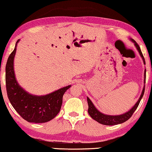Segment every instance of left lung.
Returning <instances> with one entry per match:
<instances>
[{"instance_id":"obj_1","label":"left lung","mask_w":152,"mask_h":152,"mask_svg":"<svg viewBox=\"0 0 152 152\" xmlns=\"http://www.w3.org/2000/svg\"><path fill=\"white\" fill-rule=\"evenodd\" d=\"M130 41L134 44V46L136 47L137 50H138L140 56H141L142 61H143L144 64L145 65V58H144L143 55H142V53L141 50H140L139 45L137 44L135 41L133 40L132 39H130ZM145 80H146V69L145 70V73H144V84H145ZM145 85H144L141 95H140V98L138 99L137 102H136V104H134V106L128 110V111L125 112L124 113L121 114V115H107V114L103 113L102 112L99 111V110L95 107V106L93 104V103L91 102V101L90 100V99H89V97H87V103H88V106H89V108H88V113H89V115H90L91 117L94 120V121H97L98 123H101V124H103L105 125H115L118 124H121V123H124V122L128 121L131 116H132L134 112L135 111L137 108L138 107L140 101H141L142 96H143L144 95V93H145Z\"/></svg>"}]
</instances>
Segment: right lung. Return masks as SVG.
<instances>
[{
  "label": "right lung",
  "instance_id": "right-lung-1",
  "mask_svg": "<svg viewBox=\"0 0 152 152\" xmlns=\"http://www.w3.org/2000/svg\"><path fill=\"white\" fill-rule=\"evenodd\" d=\"M7 59L5 67V83L9 101L22 118L29 123H43L50 121L61 110L63 96L71 87L66 86L46 95H33L25 91L19 85L14 70V58L17 46Z\"/></svg>",
  "mask_w": 152,
  "mask_h": 152
}]
</instances>
